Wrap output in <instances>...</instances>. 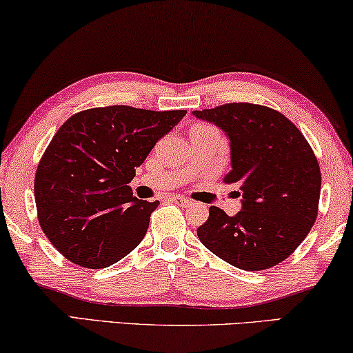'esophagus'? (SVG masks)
<instances>
[{"mask_svg": "<svg viewBox=\"0 0 353 353\" xmlns=\"http://www.w3.org/2000/svg\"><path fill=\"white\" fill-rule=\"evenodd\" d=\"M171 199H172V201H174V203H177L179 206H190V204H192L190 199L185 198V196H179V194H174V196H172Z\"/></svg>", "mask_w": 353, "mask_h": 353, "instance_id": "34e87169", "label": "esophagus"}]
</instances>
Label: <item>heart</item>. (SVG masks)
Listing matches in <instances>:
<instances>
[{
  "label": "heart",
  "instance_id": "b5f03b06",
  "mask_svg": "<svg viewBox=\"0 0 353 353\" xmlns=\"http://www.w3.org/2000/svg\"><path fill=\"white\" fill-rule=\"evenodd\" d=\"M198 126H206V125H198Z\"/></svg>",
  "mask_w": 353,
  "mask_h": 353
}]
</instances>
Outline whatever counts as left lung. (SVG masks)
I'll list each match as a JSON object with an SVG mask.
<instances>
[{"mask_svg":"<svg viewBox=\"0 0 353 353\" xmlns=\"http://www.w3.org/2000/svg\"><path fill=\"white\" fill-rule=\"evenodd\" d=\"M230 141L231 171L225 183L239 187L236 215L210 206L198 228L201 243L239 270L261 271L290 256L317 219L322 176L311 145L277 110L230 103L193 110Z\"/></svg>","mask_w":353,"mask_h":353,"instance_id":"8db88e82","label":"left lung"}]
</instances>
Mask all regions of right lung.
Wrapping results in <instances>:
<instances>
[{
    "instance_id": "obj_1",
    "label": "right lung",
    "mask_w": 353,
    "mask_h": 353,
    "mask_svg": "<svg viewBox=\"0 0 353 353\" xmlns=\"http://www.w3.org/2000/svg\"><path fill=\"white\" fill-rule=\"evenodd\" d=\"M185 114L108 106L60 126L36 171L34 199L41 228L61 255L99 270L139 245L160 203L133 196L128 183Z\"/></svg>"
}]
</instances>
